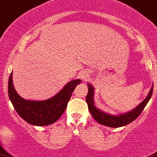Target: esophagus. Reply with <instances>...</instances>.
<instances>
[{"instance_id": "esophagus-1", "label": "esophagus", "mask_w": 157, "mask_h": 157, "mask_svg": "<svg viewBox=\"0 0 157 157\" xmlns=\"http://www.w3.org/2000/svg\"><path fill=\"white\" fill-rule=\"evenodd\" d=\"M80 77L82 80H86L89 77V74H88L87 71H83L80 74Z\"/></svg>"}]
</instances>
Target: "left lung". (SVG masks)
<instances>
[{
	"label": "left lung",
	"mask_w": 157,
	"mask_h": 157,
	"mask_svg": "<svg viewBox=\"0 0 157 157\" xmlns=\"http://www.w3.org/2000/svg\"><path fill=\"white\" fill-rule=\"evenodd\" d=\"M87 86L88 94L86 97V101L87 103L88 109H89L92 117L99 124H102V125L107 126V127H115V128L127 125V124H130L133 121H135L139 117L140 114L142 113L145 106H147L149 100L151 98L153 90V85L151 89H150V93L148 94L147 97H146L145 100L142 103H140V104L138 105L136 108L132 109L130 112L126 113L118 114L117 116H115L103 112L100 109L96 107L94 101V88L90 83H88Z\"/></svg>",
	"instance_id": "1"
}]
</instances>
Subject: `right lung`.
Returning a JSON list of instances; mask_svg holds the SVG:
<instances>
[{
  "label": "right lung",
  "mask_w": 157,
  "mask_h": 157,
  "mask_svg": "<svg viewBox=\"0 0 157 157\" xmlns=\"http://www.w3.org/2000/svg\"><path fill=\"white\" fill-rule=\"evenodd\" d=\"M12 76L11 73L8 80L9 98L20 117L35 126H47L55 123L66 109L75 87L81 83L80 79L71 80L54 97L46 100L35 101L24 100L19 96L13 87Z\"/></svg>",
  "instance_id": "1"
}]
</instances>
